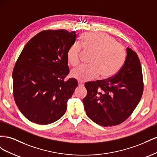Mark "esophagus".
Wrapping results in <instances>:
<instances>
[{
	"label": "esophagus",
	"instance_id": "obj_1",
	"mask_svg": "<svg viewBox=\"0 0 157 157\" xmlns=\"http://www.w3.org/2000/svg\"><path fill=\"white\" fill-rule=\"evenodd\" d=\"M78 84L79 86H84V82L82 81H80V80H78Z\"/></svg>",
	"mask_w": 157,
	"mask_h": 157
}]
</instances>
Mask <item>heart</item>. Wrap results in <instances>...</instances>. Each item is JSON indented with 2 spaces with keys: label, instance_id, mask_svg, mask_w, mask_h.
Segmentation results:
<instances>
[{
  "label": "heart",
  "instance_id": "obj_1",
  "mask_svg": "<svg viewBox=\"0 0 157 157\" xmlns=\"http://www.w3.org/2000/svg\"><path fill=\"white\" fill-rule=\"evenodd\" d=\"M80 44L84 49L94 52L95 55L90 61L92 65H82L73 70V77L80 80H93L100 75L103 78H110L119 71L124 62V47L106 33H84L81 36ZM81 45L75 42L67 52V59L73 66L77 65L80 61Z\"/></svg>",
  "mask_w": 157,
  "mask_h": 157
}]
</instances>
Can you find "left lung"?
I'll return each mask as SVG.
<instances>
[{
  "label": "left lung",
  "mask_w": 157,
  "mask_h": 157,
  "mask_svg": "<svg viewBox=\"0 0 157 157\" xmlns=\"http://www.w3.org/2000/svg\"><path fill=\"white\" fill-rule=\"evenodd\" d=\"M124 64L113 77L85 83L83 99L87 116L102 126L121 124L138 105L144 92L143 74L136 52L126 49Z\"/></svg>",
  "instance_id": "8db88e82"
}]
</instances>
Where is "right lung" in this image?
Segmentation results:
<instances>
[{
  "mask_svg": "<svg viewBox=\"0 0 157 157\" xmlns=\"http://www.w3.org/2000/svg\"><path fill=\"white\" fill-rule=\"evenodd\" d=\"M75 31L44 30L27 42L12 73L16 105L28 120L48 124L59 120L78 86L69 75L67 52L76 40Z\"/></svg>",
  "mask_w": 157,
  "mask_h": 157,
  "instance_id": "1",
  "label": "right lung"
}]
</instances>
